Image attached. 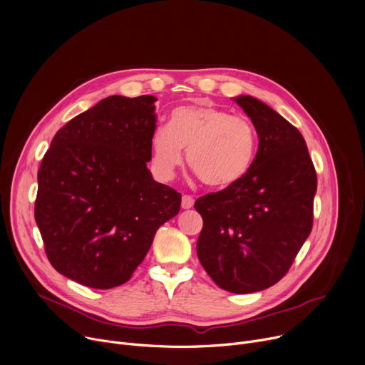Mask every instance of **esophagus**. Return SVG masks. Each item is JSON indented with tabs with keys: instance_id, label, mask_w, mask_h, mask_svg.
<instances>
[{
	"instance_id": "esophagus-1",
	"label": "esophagus",
	"mask_w": 365,
	"mask_h": 365,
	"mask_svg": "<svg viewBox=\"0 0 365 365\" xmlns=\"http://www.w3.org/2000/svg\"><path fill=\"white\" fill-rule=\"evenodd\" d=\"M193 197L192 196H189V195H183V197H182V208L183 210H189V208H192L193 207Z\"/></svg>"
}]
</instances>
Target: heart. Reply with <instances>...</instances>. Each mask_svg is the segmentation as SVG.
<instances>
[{
    "label": "heart",
    "mask_w": 365,
    "mask_h": 365,
    "mask_svg": "<svg viewBox=\"0 0 365 365\" xmlns=\"http://www.w3.org/2000/svg\"><path fill=\"white\" fill-rule=\"evenodd\" d=\"M259 138L255 125L243 116L212 105L176 108L169 126L151 137L157 173L170 179L187 154L189 168L210 187L227 189L240 183L252 170Z\"/></svg>",
    "instance_id": "obj_1"
}]
</instances>
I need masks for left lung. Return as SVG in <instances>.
Listing matches in <instances>:
<instances>
[{
    "instance_id": "left-lung-1",
    "label": "left lung",
    "mask_w": 365,
    "mask_h": 365,
    "mask_svg": "<svg viewBox=\"0 0 365 365\" xmlns=\"http://www.w3.org/2000/svg\"><path fill=\"white\" fill-rule=\"evenodd\" d=\"M233 101L256 128L257 154L240 183L195 202L196 253L220 288L249 294L277 284L307 240L317 176L300 130L252 96Z\"/></svg>"
}]
</instances>
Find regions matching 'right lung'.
I'll return each instance as SVG.
<instances>
[{
  "mask_svg": "<svg viewBox=\"0 0 365 365\" xmlns=\"http://www.w3.org/2000/svg\"><path fill=\"white\" fill-rule=\"evenodd\" d=\"M154 96H109L61 128L38 172L35 220L52 267L81 285L125 284L182 195L153 179Z\"/></svg>",
  "mask_w": 365,
  "mask_h": 365,
  "instance_id": "obj_1",
  "label": "right lung"
}]
</instances>
